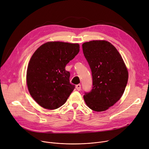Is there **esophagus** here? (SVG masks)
Masks as SVG:
<instances>
[{
    "label": "esophagus",
    "instance_id": "1",
    "mask_svg": "<svg viewBox=\"0 0 149 149\" xmlns=\"http://www.w3.org/2000/svg\"><path fill=\"white\" fill-rule=\"evenodd\" d=\"M76 89L77 90V91H81V84H78V85H77L76 86Z\"/></svg>",
    "mask_w": 149,
    "mask_h": 149
}]
</instances>
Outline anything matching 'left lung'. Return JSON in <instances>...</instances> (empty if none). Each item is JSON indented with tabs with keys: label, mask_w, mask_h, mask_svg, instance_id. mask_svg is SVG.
<instances>
[{
	"label": "left lung",
	"mask_w": 149,
	"mask_h": 149,
	"mask_svg": "<svg viewBox=\"0 0 149 149\" xmlns=\"http://www.w3.org/2000/svg\"><path fill=\"white\" fill-rule=\"evenodd\" d=\"M83 52L93 76V89L84 95L91 110L103 111L122 96L128 80V72L116 48L106 40L82 44Z\"/></svg>",
	"instance_id": "8db88e82"
}]
</instances>
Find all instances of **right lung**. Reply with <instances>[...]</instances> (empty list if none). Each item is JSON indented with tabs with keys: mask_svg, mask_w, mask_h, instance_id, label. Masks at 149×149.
<instances>
[{
	"mask_svg": "<svg viewBox=\"0 0 149 149\" xmlns=\"http://www.w3.org/2000/svg\"><path fill=\"white\" fill-rule=\"evenodd\" d=\"M78 43L48 42L35 52L27 70V85L32 98L41 107L54 110L63 106L75 86L70 83L67 64L79 52Z\"/></svg>",
	"mask_w": 149,
	"mask_h": 149,
	"instance_id": "add662e5",
	"label": "right lung"
}]
</instances>
